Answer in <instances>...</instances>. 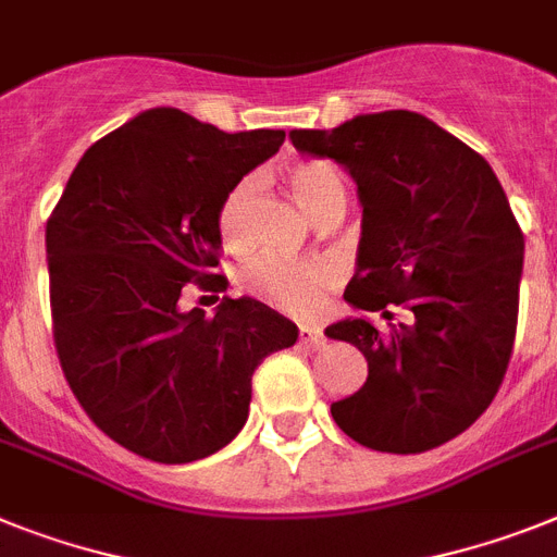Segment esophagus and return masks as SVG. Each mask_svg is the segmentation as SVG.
<instances>
[{
	"mask_svg": "<svg viewBox=\"0 0 557 557\" xmlns=\"http://www.w3.org/2000/svg\"><path fill=\"white\" fill-rule=\"evenodd\" d=\"M300 343L306 345V348H322V345H325V336H322V331L314 329V325H300Z\"/></svg>",
	"mask_w": 557,
	"mask_h": 557,
	"instance_id": "34e87169",
	"label": "esophagus"
}]
</instances>
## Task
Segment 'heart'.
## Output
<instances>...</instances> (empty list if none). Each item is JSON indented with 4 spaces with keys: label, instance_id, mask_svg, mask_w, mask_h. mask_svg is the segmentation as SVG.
I'll return each mask as SVG.
<instances>
[{
    "label": "heart",
    "instance_id": "1",
    "mask_svg": "<svg viewBox=\"0 0 557 557\" xmlns=\"http://www.w3.org/2000/svg\"><path fill=\"white\" fill-rule=\"evenodd\" d=\"M288 186L302 209L311 218H320L334 203H345V186L339 172L325 161H300L288 172ZM257 191V177H240L232 189L223 195L218 209V228L226 243H240L246 235V214ZM336 263L325 257H308V260H283V257H251L237 271V286L265 302L280 308L286 314H311L322 302V294L334 286Z\"/></svg>",
    "mask_w": 557,
    "mask_h": 557
}]
</instances>
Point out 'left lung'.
<instances>
[{
	"mask_svg": "<svg viewBox=\"0 0 557 557\" xmlns=\"http://www.w3.org/2000/svg\"><path fill=\"white\" fill-rule=\"evenodd\" d=\"M292 141L357 181L362 237L345 300L387 320L391 306L410 311L391 334L362 317L325 329L368 359L366 385L331 405L334 422L380 453L445 445L490 408L516 343L524 232L498 177L408 110L294 129Z\"/></svg>",
	"mask_w": 557,
	"mask_h": 557,
	"instance_id": "obj_1",
	"label": "left lung"
}]
</instances>
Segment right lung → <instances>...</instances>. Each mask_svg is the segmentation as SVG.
Returning a JSON list of instances; mask_svg holds the SVG:
<instances>
[{"instance_id":"obj_1","label":"right lung","mask_w":557,"mask_h":557,"mask_svg":"<svg viewBox=\"0 0 557 557\" xmlns=\"http://www.w3.org/2000/svg\"><path fill=\"white\" fill-rule=\"evenodd\" d=\"M283 129L223 133L158 107L92 144L48 218L53 343L92 422L135 456L186 465L240 433L251 373L297 343L263 302L223 292L221 200L283 147Z\"/></svg>"}]
</instances>
